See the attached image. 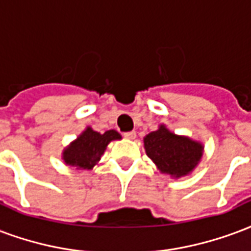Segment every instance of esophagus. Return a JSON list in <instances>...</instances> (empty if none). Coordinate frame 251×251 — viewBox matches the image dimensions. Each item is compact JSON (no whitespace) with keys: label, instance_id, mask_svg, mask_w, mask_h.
<instances>
[{"label":"esophagus","instance_id":"1","mask_svg":"<svg viewBox=\"0 0 251 251\" xmlns=\"http://www.w3.org/2000/svg\"><path fill=\"white\" fill-rule=\"evenodd\" d=\"M124 137H125V138H127V140H134L135 131H126V133H124Z\"/></svg>","mask_w":251,"mask_h":251}]
</instances>
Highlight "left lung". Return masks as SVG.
Wrapping results in <instances>:
<instances>
[{"instance_id": "8db88e82", "label": "left lung", "mask_w": 251, "mask_h": 251, "mask_svg": "<svg viewBox=\"0 0 251 251\" xmlns=\"http://www.w3.org/2000/svg\"><path fill=\"white\" fill-rule=\"evenodd\" d=\"M144 144L148 157L158 166L159 172L173 177L186 176L192 172L201 159L203 150L200 142L173 134L163 125L146 135Z\"/></svg>"}]
</instances>
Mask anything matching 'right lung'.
I'll return each mask as SVG.
<instances>
[{
  "instance_id": "add662e5",
  "label": "right lung",
  "mask_w": 251,
  "mask_h": 251,
  "mask_svg": "<svg viewBox=\"0 0 251 251\" xmlns=\"http://www.w3.org/2000/svg\"><path fill=\"white\" fill-rule=\"evenodd\" d=\"M120 138L121 135L116 130H107L101 134L93 130L92 127H88L64 151L65 163L77 169L89 170L100 161L107 144Z\"/></svg>"
}]
</instances>
